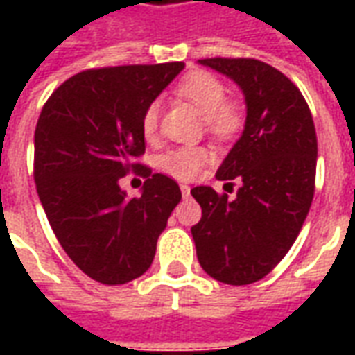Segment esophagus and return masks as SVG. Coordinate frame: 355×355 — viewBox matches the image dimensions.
Segmentation results:
<instances>
[{
	"label": "esophagus",
	"instance_id": "34e87169",
	"mask_svg": "<svg viewBox=\"0 0 355 355\" xmlns=\"http://www.w3.org/2000/svg\"><path fill=\"white\" fill-rule=\"evenodd\" d=\"M180 192H182V196H184V198H190V186L180 184Z\"/></svg>",
	"mask_w": 355,
	"mask_h": 355
}]
</instances>
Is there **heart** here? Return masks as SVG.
Here are the masks:
<instances>
[{
  "label": "heart",
  "mask_w": 355,
  "mask_h": 355,
  "mask_svg": "<svg viewBox=\"0 0 355 355\" xmlns=\"http://www.w3.org/2000/svg\"><path fill=\"white\" fill-rule=\"evenodd\" d=\"M177 96L203 116L207 131L216 139L226 140L236 135L241 125V112L234 102L226 101V85L216 76L203 70H196L184 76L177 85ZM159 123V104L152 102L140 121L142 135L148 140L154 139ZM209 152L200 146L173 148L159 157V167L171 177L192 178L207 163Z\"/></svg>",
  "instance_id": "1"
}]
</instances>
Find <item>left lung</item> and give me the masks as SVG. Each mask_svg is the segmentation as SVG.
<instances>
[{"label": "left lung", "instance_id": "1", "mask_svg": "<svg viewBox=\"0 0 355 355\" xmlns=\"http://www.w3.org/2000/svg\"><path fill=\"white\" fill-rule=\"evenodd\" d=\"M200 64L241 89L247 117L216 171L218 180H241L236 198L211 186L192 188L203 213L192 226L196 253L216 282L249 285L287 254L310 211L318 159L313 119L295 83L266 62L203 58Z\"/></svg>", "mask_w": 355, "mask_h": 355}]
</instances>
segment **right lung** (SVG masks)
<instances>
[{"label":"right lung","mask_w":355,"mask_h":355,"mask_svg":"<svg viewBox=\"0 0 355 355\" xmlns=\"http://www.w3.org/2000/svg\"><path fill=\"white\" fill-rule=\"evenodd\" d=\"M184 62L76 73L45 102L34 135V178L66 254L91 279L123 285L146 272L157 238L182 198L173 178L135 163L144 154V110ZM147 177L139 198L119 178Z\"/></svg>","instance_id":"add662e5"}]
</instances>
